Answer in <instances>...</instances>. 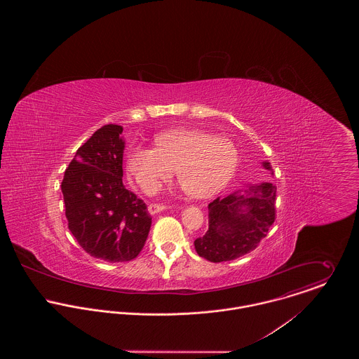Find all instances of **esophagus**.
Masks as SVG:
<instances>
[{
  "instance_id": "esophagus-1",
  "label": "esophagus",
  "mask_w": 359,
  "mask_h": 359,
  "mask_svg": "<svg viewBox=\"0 0 359 359\" xmlns=\"http://www.w3.org/2000/svg\"><path fill=\"white\" fill-rule=\"evenodd\" d=\"M165 208H167V205H163V203H151V205H148V211H149L151 214L160 212V211H163V210H165Z\"/></svg>"
}]
</instances>
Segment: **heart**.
Masks as SVG:
<instances>
[{"instance_id": "b5f03b06", "label": "heart", "mask_w": 359, "mask_h": 359, "mask_svg": "<svg viewBox=\"0 0 359 359\" xmlns=\"http://www.w3.org/2000/svg\"><path fill=\"white\" fill-rule=\"evenodd\" d=\"M154 148L131 147L126 168L147 194L175 170L177 180L192 198H207L221 191L232 178L236 151L231 141L196 130H170L154 137Z\"/></svg>"}]
</instances>
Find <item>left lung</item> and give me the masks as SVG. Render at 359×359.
I'll use <instances>...</instances> for the list:
<instances>
[{
  "label": "left lung",
  "instance_id": "1",
  "mask_svg": "<svg viewBox=\"0 0 359 359\" xmlns=\"http://www.w3.org/2000/svg\"><path fill=\"white\" fill-rule=\"evenodd\" d=\"M271 170L268 161L262 163ZM276 187L249 185L208 205V229L195 241L198 255L211 262L231 261L253 252L276 219Z\"/></svg>",
  "mask_w": 359,
  "mask_h": 359
}]
</instances>
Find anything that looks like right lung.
I'll return each instance as SVG.
<instances>
[{"instance_id": "add662e5", "label": "right lung", "mask_w": 359, "mask_h": 359, "mask_svg": "<svg viewBox=\"0 0 359 359\" xmlns=\"http://www.w3.org/2000/svg\"><path fill=\"white\" fill-rule=\"evenodd\" d=\"M123 127L106 124L81 145L65 171L62 194L67 226L90 256L107 262L141 253L152 217L123 184Z\"/></svg>"}]
</instances>
